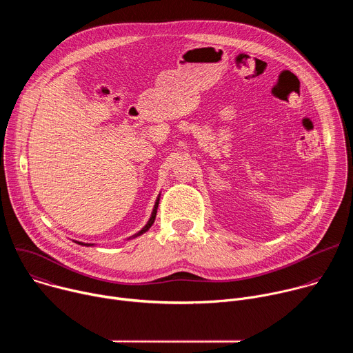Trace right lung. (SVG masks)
I'll return each instance as SVG.
<instances>
[{"label": "right lung", "instance_id": "right-lung-1", "mask_svg": "<svg viewBox=\"0 0 353 353\" xmlns=\"http://www.w3.org/2000/svg\"><path fill=\"white\" fill-rule=\"evenodd\" d=\"M161 196V195H159ZM159 196H158V199H157V203H155V207H154V211H152V215H150V218H149V221H148V223L138 232V233H135L134 236H131V237H128V239H134V237H138V236H141L142 233H145L146 230H149V228L154 225V222H155V218H157V211H158V205H159ZM75 243H78V244H81V245H86V247H89V245H93V244H89V243H82V241H75Z\"/></svg>", "mask_w": 353, "mask_h": 353}]
</instances>
